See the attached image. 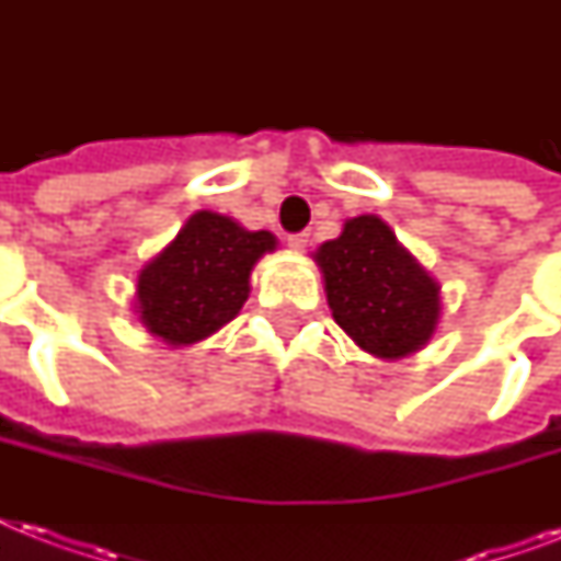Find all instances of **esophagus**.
Listing matches in <instances>:
<instances>
[{
    "instance_id": "34e87169",
    "label": "esophagus",
    "mask_w": 561,
    "mask_h": 561,
    "mask_svg": "<svg viewBox=\"0 0 561 561\" xmlns=\"http://www.w3.org/2000/svg\"><path fill=\"white\" fill-rule=\"evenodd\" d=\"M288 244L294 247V250H306V247H308V232H297V236H290Z\"/></svg>"
}]
</instances>
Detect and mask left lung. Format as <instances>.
<instances>
[{"mask_svg":"<svg viewBox=\"0 0 561 561\" xmlns=\"http://www.w3.org/2000/svg\"><path fill=\"white\" fill-rule=\"evenodd\" d=\"M334 323L378 358H408L439 323V285L378 215L343 224L314 253Z\"/></svg>","mask_w":561,"mask_h":561,"instance_id":"left-lung-1","label":"left lung"}]
</instances>
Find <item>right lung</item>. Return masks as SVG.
I'll return each mask as SVG.
<instances>
[{
    "instance_id": "add662e5",
    "label": "right lung",
    "mask_w": 561,
    "mask_h": 561,
    "mask_svg": "<svg viewBox=\"0 0 561 561\" xmlns=\"http://www.w3.org/2000/svg\"><path fill=\"white\" fill-rule=\"evenodd\" d=\"M271 250H276L271 232H250L218 211H194L139 273V320L169 346L209 337L241 311L250 297V271Z\"/></svg>"
}]
</instances>
